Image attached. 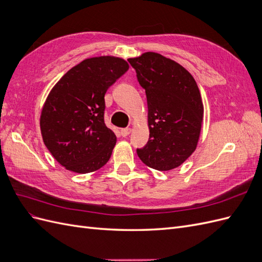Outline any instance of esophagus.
I'll return each instance as SVG.
<instances>
[{
	"label": "esophagus",
	"instance_id": "esophagus-1",
	"mask_svg": "<svg viewBox=\"0 0 262 262\" xmlns=\"http://www.w3.org/2000/svg\"><path fill=\"white\" fill-rule=\"evenodd\" d=\"M130 133H131V129H130V128H124V129H121V130H120V134H121V136H122L123 138L128 137Z\"/></svg>",
	"mask_w": 262,
	"mask_h": 262
}]
</instances>
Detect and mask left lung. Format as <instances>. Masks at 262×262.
Returning <instances> with one entry per match:
<instances>
[{"label":"left lung","mask_w":262,"mask_h":262,"mask_svg":"<svg viewBox=\"0 0 262 262\" xmlns=\"http://www.w3.org/2000/svg\"><path fill=\"white\" fill-rule=\"evenodd\" d=\"M145 90L149 139L138 148L141 161L166 171L178 167L196 148L203 120L201 94L193 76L160 53L128 59Z\"/></svg>","instance_id":"8db88e82"}]
</instances>
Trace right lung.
I'll use <instances>...</instances> for the list:
<instances>
[{"label":"right lung","mask_w":262,"mask_h":262,"mask_svg":"<svg viewBox=\"0 0 262 262\" xmlns=\"http://www.w3.org/2000/svg\"><path fill=\"white\" fill-rule=\"evenodd\" d=\"M129 70L117 57H95L61 77L46 99L40 116L43 143L68 170L87 173L112 156L117 138L104 121L105 94Z\"/></svg>","instance_id":"obj_1"}]
</instances>
